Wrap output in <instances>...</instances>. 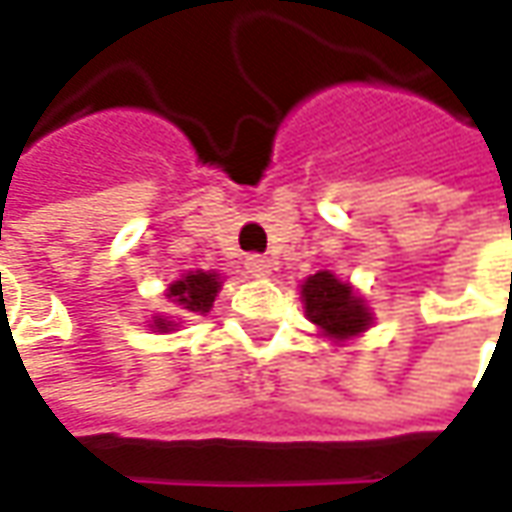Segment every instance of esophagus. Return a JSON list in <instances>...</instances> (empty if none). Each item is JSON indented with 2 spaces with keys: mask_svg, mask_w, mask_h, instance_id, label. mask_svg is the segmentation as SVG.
Here are the masks:
<instances>
[{
  "mask_svg": "<svg viewBox=\"0 0 512 512\" xmlns=\"http://www.w3.org/2000/svg\"><path fill=\"white\" fill-rule=\"evenodd\" d=\"M245 267L250 276H256V279H265V276H270V270H273V262H270L267 256L250 253V256L245 259Z\"/></svg>",
  "mask_w": 512,
  "mask_h": 512,
  "instance_id": "obj_1",
  "label": "esophagus"
}]
</instances>
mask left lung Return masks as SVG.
I'll return each mask as SVG.
<instances>
[{"label":"left lung","instance_id":"1","mask_svg":"<svg viewBox=\"0 0 512 512\" xmlns=\"http://www.w3.org/2000/svg\"><path fill=\"white\" fill-rule=\"evenodd\" d=\"M307 319L325 333L327 339H353L373 325V313L364 305V299L347 285L339 282L330 270H319L307 276L302 285Z\"/></svg>","mask_w":512,"mask_h":512}]
</instances>
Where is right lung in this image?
<instances>
[{
	"label": "right lung",
	"instance_id": "add662e5",
	"mask_svg": "<svg viewBox=\"0 0 512 512\" xmlns=\"http://www.w3.org/2000/svg\"><path fill=\"white\" fill-rule=\"evenodd\" d=\"M222 290V276L210 273V270H190L179 282H173L168 287V299L173 305L182 310V316H205L213 307L216 293ZM153 330L168 333L176 327V322H170L168 316H153Z\"/></svg>",
	"mask_w": 512,
	"mask_h": 512
}]
</instances>
